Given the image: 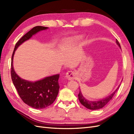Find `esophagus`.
I'll return each instance as SVG.
<instances>
[{
    "label": "esophagus",
    "mask_w": 134,
    "mask_h": 134,
    "mask_svg": "<svg viewBox=\"0 0 134 134\" xmlns=\"http://www.w3.org/2000/svg\"><path fill=\"white\" fill-rule=\"evenodd\" d=\"M76 75V74L75 71L72 70H69L66 72L65 76L66 78L69 80H73L75 79Z\"/></svg>",
    "instance_id": "esophagus-1"
}]
</instances>
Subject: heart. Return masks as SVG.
I'll return each mask as SVG.
<instances>
[{"instance_id": "1", "label": "heart", "mask_w": 134, "mask_h": 134, "mask_svg": "<svg viewBox=\"0 0 134 134\" xmlns=\"http://www.w3.org/2000/svg\"><path fill=\"white\" fill-rule=\"evenodd\" d=\"M82 37V36H75V37H73L71 38L70 39L68 40V41H78V40H80L81 38Z\"/></svg>"}]
</instances>
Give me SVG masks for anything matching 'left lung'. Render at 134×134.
Wrapping results in <instances>:
<instances>
[{
  "instance_id": "1",
  "label": "left lung",
  "mask_w": 134,
  "mask_h": 134,
  "mask_svg": "<svg viewBox=\"0 0 134 134\" xmlns=\"http://www.w3.org/2000/svg\"><path fill=\"white\" fill-rule=\"evenodd\" d=\"M116 43L117 44H118L119 46L121 48L120 44L119 42L118 41V40H117V39H116ZM119 87H120V86L118 87V88H117V90L110 96H109L108 97H107L106 98H105L102 99L101 100H98V101L88 100L83 96L80 91H79V93L78 94V98H79V100L80 101V102L81 103V104L83 105L85 107H86L88 109H92V110L100 109L101 108L103 107L105 105H106L109 102V101L112 98V97H113V96H114L115 93L117 92V90H119Z\"/></svg>"
}]
</instances>
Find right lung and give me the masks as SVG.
Segmentation results:
<instances>
[{
	"mask_svg": "<svg viewBox=\"0 0 134 134\" xmlns=\"http://www.w3.org/2000/svg\"><path fill=\"white\" fill-rule=\"evenodd\" d=\"M47 28L46 27L36 26L28 31L16 43L12 56L10 72L12 82L23 102L36 109L46 108L54 103L60 88L58 82L59 74L48 76L35 82H28L20 78L16 74L13 66V59L14 52L20 44L30 39L37 32Z\"/></svg>",
	"mask_w": 134,
	"mask_h": 134,
	"instance_id": "add662e5",
	"label": "right lung"
}]
</instances>
